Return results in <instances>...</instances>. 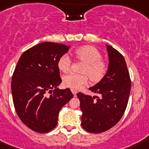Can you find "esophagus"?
Here are the masks:
<instances>
[{
  "label": "esophagus",
  "mask_w": 149,
  "mask_h": 149,
  "mask_svg": "<svg viewBox=\"0 0 149 149\" xmlns=\"http://www.w3.org/2000/svg\"><path fill=\"white\" fill-rule=\"evenodd\" d=\"M71 92H72V93L74 94V95H76V94L78 93V91L76 90V89H73V88L71 89Z\"/></svg>",
  "instance_id": "obj_1"
}]
</instances>
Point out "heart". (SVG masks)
<instances>
[{
  "instance_id": "1",
  "label": "heart",
  "mask_w": 149,
  "mask_h": 149,
  "mask_svg": "<svg viewBox=\"0 0 149 149\" xmlns=\"http://www.w3.org/2000/svg\"><path fill=\"white\" fill-rule=\"evenodd\" d=\"M74 56L78 59L86 62L84 67L83 72L89 74V77L93 81L101 80L106 74L107 71V65L103 61L102 55L96 48L91 46H84L78 48L74 52ZM59 69L63 72H68L70 70L71 61L70 56L68 54L62 55L57 62ZM64 84L65 86L71 88L73 89H78L87 84L88 81V76L87 74L69 73L64 75Z\"/></svg>"
}]
</instances>
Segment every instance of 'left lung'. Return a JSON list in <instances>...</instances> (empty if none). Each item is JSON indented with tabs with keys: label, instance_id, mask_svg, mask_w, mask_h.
Instances as JSON below:
<instances>
[{
	"label": "left lung",
	"instance_id": "8db88e82",
	"mask_svg": "<svg viewBox=\"0 0 149 149\" xmlns=\"http://www.w3.org/2000/svg\"><path fill=\"white\" fill-rule=\"evenodd\" d=\"M109 66L100 82L89 88L100 95L78 93L82 111L81 127L90 133H102L115 126L124 115L131 91V78L126 61L120 52L107 45Z\"/></svg>",
	"mask_w": 149,
	"mask_h": 149
}]
</instances>
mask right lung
I'll list each match as a JSON object with an SVG mask.
<instances>
[{
    "mask_svg": "<svg viewBox=\"0 0 149 149\" xmlns=\"http://www.w3.org/2000/svg\"><path fill=\"white\" fill-rule=\"evenodd\" d=\"M70 47L41 42L22 54L11 78L16 113L24 124L47 133L57 124L59 112L73 98L70 88L59 89L62 80L57 62Z\"/></svg>",
    "mask_w": 149,
    "mask_h": 149,
    "instance_id": "obj_1",
    "label": "right lung"
}]
</instances>
